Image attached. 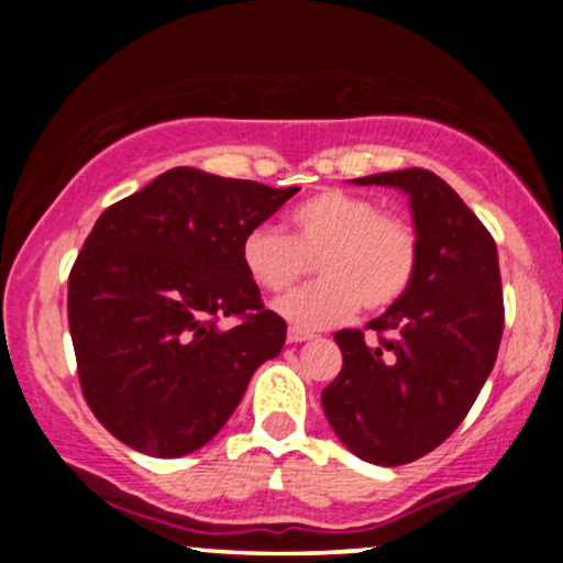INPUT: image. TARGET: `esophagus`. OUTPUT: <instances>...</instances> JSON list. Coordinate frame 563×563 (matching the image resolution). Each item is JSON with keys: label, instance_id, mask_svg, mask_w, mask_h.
Here are the masks:
<instances>
[{"label": "esophagus", "instance_id": "esophagus-1", "mask_svg": "<svg viewBox=\"0 0 563 563\" xmlns=\"http://www.w3.org/2000/svg\"><path fill=\"white\" fill-rule=\"evenodd\" d=\"M309 339H314V333H309V331H303V328H288V341L290 344H301V341H309Z\"/></svg>", "mask_w": 563, "mask_h": 563}]
</instances>
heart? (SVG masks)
Here are the masks:
<instances>
[{"label":"heart","mask_w":563,"mask_h":563,"mask_svg":"<svg viewBox=\"0 0 563 563\" xmlns=\"http://www.w3.org/2000/svg\"><path fill=\"white\" fill-rule=\"evenodd\" d=\"M290 238L269 224L243 235L245 275L267 294L299 283L314 262L318 283L277 301L296 328H331L363 303L371 312L397 303L418 269V235L405 217L373 198L322 190L290 211Z\"/></svg>","instance_id":"b5f03b06"}]
</instances>
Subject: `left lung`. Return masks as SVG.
Segmentation results:
<instances>
[{"instance_id":"obj_1","label":"left lung","mask_w":563,"mask_h":563,"mask_svg":"<svg viewBox=\"0 0 563 563\" xmlns=\"http://www.w3.org/2000/svg\"><path fill=\"white\" fill-rule=\"evenodd\" d=\"M407 192L418 235L410 288L384 314L333 335L341 373L322 391L335 437L376 466H402L437 450L493 371L503 339L497 245L479 217L429 169L354 179Z\"/></svg>"}]
</instances>
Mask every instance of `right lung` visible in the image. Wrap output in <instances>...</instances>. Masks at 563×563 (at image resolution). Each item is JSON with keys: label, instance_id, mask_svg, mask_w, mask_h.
<instances>
[{"label": "right lung", "instance_id": "obj_1", "mask_svg": "<svg viewBox=\"0 0 563 563\" xmlns=\"http://www.w3.org/2000/svg\"><path fill=\"white\" fill-rule=\"evenodd\" d=\"M296 192L177 166L102 211L70 267L68 328L84 399L115 439L156 457L203 448L280 354L286 320L241 243Z\"/></svg>", "mask_w": 563, "mask_h": 563}]
</instances>
